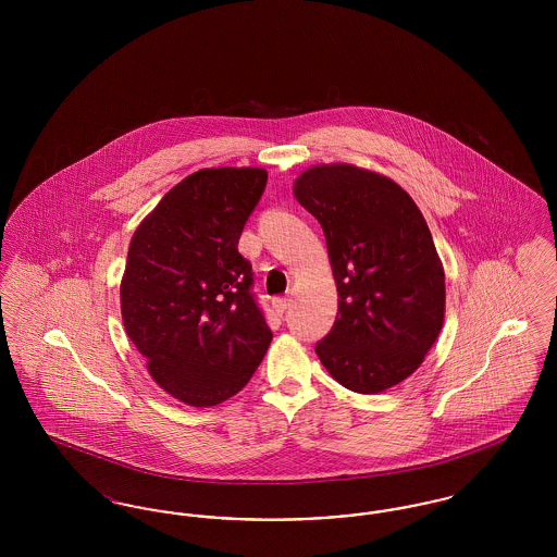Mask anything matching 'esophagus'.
Instances as JSON below:
<instances>
[{
  "instance_id": "34e87169",
  "label": "esophagus",
  "mask_w": 557,
  "mask_h": 557,
  "mask_svg": "<svg viewBox=\"0 0 557 557\" xmlns=\"http://www.w3.org/2000/svg\"><path fill=\"white\" fill-rule=\"evenodd\" d=\"M290 298H286V296H284V298H275V300H273V309H275L277 313H284V311L290 307Z\"/></svg>"
}]
</instances>
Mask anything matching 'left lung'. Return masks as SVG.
Returning <instances> with one entry per match:
<instances>
[{
  "mask_svg": "<svg viewBox=\"0 0 557 557\" xmlns=\"http://www.w3.org/2000/svg\"><path fill=\"white\" fill-rule=\"evenodd\" d=\"M294 196L325 234L338 290L315 352L348 391L384 393L424 363L445 321V269L424 214L391 177L348 162L302 171Z\"/></svg>",
  "mask_w": 557,
  "mask_h": 557,
  "instance_id": "obj_1",
  "label": "left lung"
}]
</instances>
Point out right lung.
I'll list each match as a JSON object with an SVG mask.
<instances>
[{
	"label": "right lung",
	"instance_id": "add662e5",
	"mask_svg": "<svg viewBox=\"0 0 557 557\" xmlns=\"http://www.w3.org/2000/svg\"><path fill=\"white\" fill-rule=\"evenodd\" d=\"M265 186L259 166L200 169L133 234L121 280L125 332L160 388L191 407L239 393L273 338L238 252Z\"/></svg>",
	"mask_w": 557,
	"mask_h": 557
}]
</instances>
